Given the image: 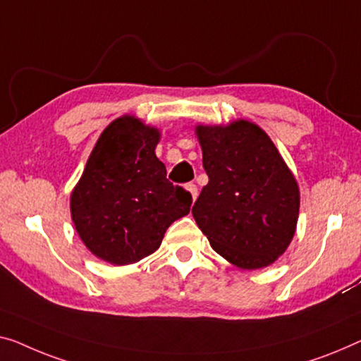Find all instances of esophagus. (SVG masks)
I'll use <instances>...</instances> for the list:
<instances>
[{"mask_svg": "<svg viewBox=\"0 0 361 361\" xmlns=\"http://www.w3.org/2000/svg\"><path fill=\"white\" fill-rule=\"evenodd\" d=\"M186 190L191 192L192 201H195V199H196V197H197V195H199V191H197V185H195V183H188V185H186Z\"/></svg>", "mask_w": 361, "mask_h": 361, "instance_id": "obj_1", "label": "esophagus"}]
</instances>
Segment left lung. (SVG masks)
Masks as SVG:
<instances>
[{"label":"left lung","instance_id":"1","mask_svg":"<svg viewBox=\"0 0 361 361\" xmlns=\"http://www.w3.org/2000/svg\"><path fill=\"white\" fill-rule=\"evenodd\" d=\"M209 183L192 206L212 248L240 269H259L283 255L298 220L293 175L259 126H197Z\"/></svg>","mask_w":361,"mask_h":361}]
</instances>
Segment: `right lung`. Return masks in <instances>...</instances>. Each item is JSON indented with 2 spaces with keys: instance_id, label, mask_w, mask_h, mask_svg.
Returning a JSON list of instances; mask_svg holds the SVG:
<instances>
[{
  "instance_id": "1",
  "label": "right lung",
  "mask_w": 361,
  "mask_h": 361,
  "mask_svg": "<svg viewBox=\"0 0 361 361\" xmlns=\"http://www.w3.org/2000/svg\"><path fill=\"white\" fill-rule=\"evenodd\" d=\"M157 142V129L118 118L102 133L71 195L80 240L111 264L152 255L171 222L190 212L191 192L166 180Z\"/></svg>"
}]
</instances>
